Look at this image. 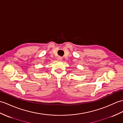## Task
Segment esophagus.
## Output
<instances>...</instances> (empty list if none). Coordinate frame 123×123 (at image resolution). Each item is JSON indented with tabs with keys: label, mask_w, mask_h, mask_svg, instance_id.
Returning a JSON list of instances; mask_svg holds the SVG:
<instances>
[{
	"label": "esophagus",
	"mask_w": 123,
	"mask_h": 123,
	"mask_svg": "<svg viewBox=\"0 0 123 123\" xmlns=\"http://www.w3.org/2000/svg\"><path fill=\"white\" fill-rule=\"evenodd\" d=\"M57 60H58V61H62V58L61 56H58V58H57Z\"/></svg>",
	"instance_id": "obj_1"
}]
</instances>
